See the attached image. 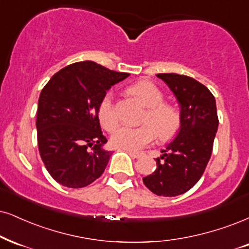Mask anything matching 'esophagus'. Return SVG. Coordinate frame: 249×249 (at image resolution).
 Returning <instances> with one entry per match:
<instances>
[{
	"label": "esophagus",
	"mask_w": 249,
	"mask_h": 249,
	"mask_svg": "<svg viewBox=\"0 0 249 249\" xmlns=\"http://www.w3.org/2000/svg\"><path fill=\"white\" fill-rule=\"evenodd\" d=\"M129 155L131 156V157L133 158H136V159H139V158H141V157H143L144 156V153L143 152H136V151H131V150H129Z\"/></svg>",
	"instance_id": "1"
}]
</instances>
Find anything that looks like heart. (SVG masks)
Returning <instances> with one entry per match:
<instances>
[{
    "mask_svg": "<svg viewBox=\"0 0 249 249\" xmlns=\"http://www.w3.org/2000/svg\"><path fill=\"white\" fill-rule=\"evenodd\" d=\"M129 92L137 97L146 107L140 127L119 125L110 136V142L116 148L125 150L142 149L155 140L156 134L160 140L171 139L179 130L181 118L173 106L164 104V94L157 85L149 81L135 83L129 88ZM98 119L104 129L113 130L119 122L113 94L108 92L101 99L98 107Z\"/></svg>",
    "mask_w": 249,
    "mask_h": 249,
    "instance_id": "b5f03b06",
    "label": "heart"
}]
</instances>
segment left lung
Returning <instances> with one entry per match:
<instances>
[{
	"instance_id": "8db88e82",
	"label": "left lung",
	"mask_w": 249,
	"mask_h": 249,
	"mask_svg": "<svg viewBox=\"0 0 249 249\" xmlns=\"http://www.w3.org/2000/svg\"><path fill=\"white\" fill-rule=\"evenodd\" d=\"M180 105V129L160 158L157 168L143 178L153 194L173 197L196 185L213 152L218 128L216 100L209 89L196 79L178 73H158Z\"/></svg>"
}]
</instances>
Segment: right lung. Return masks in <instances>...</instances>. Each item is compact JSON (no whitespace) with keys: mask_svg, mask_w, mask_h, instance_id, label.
Here are the masks:
<instances>
[{"mask_svg":"<svg viewBox=\"0 0 249 249\" xmlns=\"http://www.w3.org/2000/svg\"><path fill=\"white\" fill-rule=\"evenodd\" d=\"M128 76L83 61L61 69L42 89L36 121L38 146L56 182L83 188L104 173L112 152L103 149L107 140L98 107L110 87Z\"/></svg>","mask_w":249,"mask_h":249,"instance_id":"obj_1","label":"right lung"}]
</instances>
